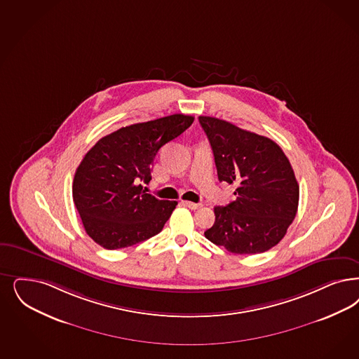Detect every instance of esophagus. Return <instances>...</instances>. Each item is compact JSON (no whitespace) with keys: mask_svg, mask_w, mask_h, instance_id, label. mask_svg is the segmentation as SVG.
<instances>
[{"mask_svg":"<svg viewBox=\"0 0 359 359\" xmlns=\"http://www.w3.org/2000/svg\"><path fill=\"white\" fill-rule=\"evenodd\" d=\"M183 204L188 207V208H191V210H198V208H201L203 207V204H200V203H192V201H183Z\"/></svg>","mask_w":359,"mask_h":359,"instance_id":"1","label":"esophagus"}]
</instances>
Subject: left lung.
<instances>
[{
    "label": "left lung",
    "instance_id": "1",
    "mask_svg": "<svg viewBox=\"0 0 359 359\" xmlns=\"http://www.w3.org/2000/svg\"><path fill=\"white\" fill-rule=\"evenodd\" d=\"M213 151L220 182L235 184L236 200L215 207L204 232L236 255H256L277 245L296 217L299 187L281 147L266 136L212 116H198Z\"/></svg>",
    "mask_w": 359,
    "mask_h": 359
}]
</instances>
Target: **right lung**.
Returning <instances> with one entry per match:
<instances>
[{"label":"right lung","instance_id":"add662e5","mask_svg":"<svg viewBox=\"0 0 359 359\" xmlns=\"http://www.w3.org/2000/svg\"><path fill=\"white\" fill-rule=\"evenodd\" d=\"M194 123L173 114L122 127L99 139L78 165L73 198L87 235L104 249H121L158 235L177 201L146 194L158 151Z\"/></svg>","mask_w":359,"mask_h":359}]
</instances>
